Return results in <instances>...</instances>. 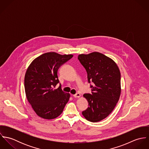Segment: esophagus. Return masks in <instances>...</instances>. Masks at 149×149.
I'll list each match as a JSON object with an SVG mask.
<instances>
[{"mask_svg": "<svg viewBox=\"0 0 149 149\" xmlns=\"http://www.w3.org/2000/svg\"><path fill=\"white\" fill-rule=\"evenodd\" d=\"M73 97H80L81 96V95H80V93H76V94L73 95Z\"/></svg>", "mask_w": 149, "mask_h": 149, "instance_id": "1", "label": "esophagus"}]
</instances>
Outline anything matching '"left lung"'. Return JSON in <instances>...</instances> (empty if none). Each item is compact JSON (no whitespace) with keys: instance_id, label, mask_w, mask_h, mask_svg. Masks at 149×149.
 <instances>
[{"instance_id":"1","label":"left lung","mask_w":149,"mask_h":149,"mask_svg":"<svg viewBox=\"0 0 149 149\" xmlns=\"http://www.w3.org/2000/svg\"><path fill=\"white\" fill-rule=\"evenodd\" d=\"M85 68L88 82L92 83V93H85L89 107L82 112L88 121L97 122L107 118L116 106L121 93L120 72L109 57L99 52L79 55Z\"/></svg>"}]
</instances>
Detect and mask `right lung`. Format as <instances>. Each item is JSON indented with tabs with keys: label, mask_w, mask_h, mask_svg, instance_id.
Listing matches in <instances>:
<instances>
[{
	"label": "right lung",
	"mask_w": 149,
	"mask_h": 149,
	"mask_svg": "<svg viewBox=\"0 0 149 149\" xmlns=\"http://www.w3.org/2000/svg\"><path fill=\"white\" fill-rule=\"evenodd\" d=\"M73 56L48 52L35 58L29 66L24 76L26 96L40 117L50 120L62 113L70 95L63 92L61 86L55 88L59 83L57 71Z\"/></svg>",
	"instance_id": "1"
}]
</instances>
